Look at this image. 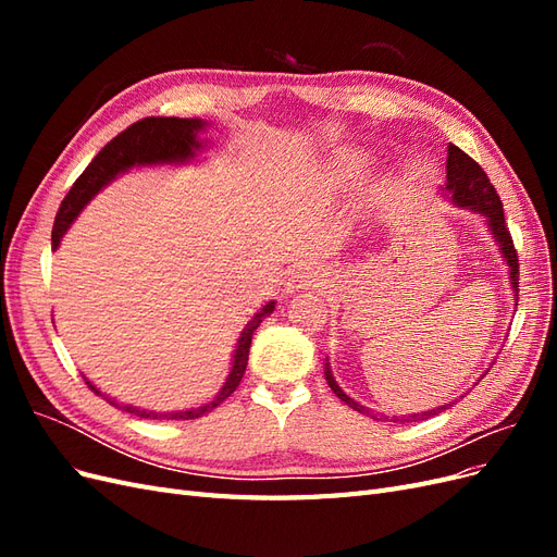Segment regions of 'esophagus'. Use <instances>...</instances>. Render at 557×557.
I'll return each mask as SVG.
<instances>
[{
  "label": "esophagus",
  "mask_w": 557,
  "mask_h": 557,
  "mask_svg": "<svg viewBox=\"0 0 557 557\" xmlns=\"http://www.w3.org/2000/svg\"><path fill=\"white\" fill-rule=\"evenodd\" d=\"M325 283V272L318 264H301L297 272L293 274V278L285 283L288 285V293H297V290H307V288H320Z\"/></svg>",
  "instance_id": "obj_1"
}]
</instances>
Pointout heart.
Listing matches in <instances>:
<instances>
[{
  "label": "heart",
  "instance_id": "b5f03b06",
  "mask_svg": "<svg viewBox=\"0 0 557 557\" xmlns=\"http://www.w3.org/2000/svg\"><path fill=\"white\" fill-rule=\"evenodd\" d=\"M364 170V156L358 153V150H336L327 164V176L334 183H346L350 178H356Z\"/></svg>",
  "mask_w": 557,
  "mask_h": 557
}]
</instances>
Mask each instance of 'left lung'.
Wrapping results in <instances>:
<instances>
[{"instance_id": "left-lung-1", "label": "left lung", "mask_w": 557, "mask_h": 557, "mask_svg": "<svg viewBox=\"0 0 557 557\" xmlns=\"http://www.w3.org/2000/svg\"><path fill=\"white\" fill-rule=\"evenodd\" d=\"M446 193L450 195V199L455 205L462 209H471L481 215H485L487 227H491L495 242L499 244V252L502 258L507 260L509 267V278H511V288L516 293L518 299V252L513 248V239L509 234L507 221H504V209H502V199L495 190V185L487 178V174L481 170V164L471 160L465 150H460L458 146H448V160H446ZM325 379L327 385L332 387V393L339 397L344 404H348L350 409H356L362 416H369L374 420H391V423H418V420H428L436 413H442L446 409H450L455 399L448 404H442V407L430 409V411H420V413H411V416H379L372 409L362 407L356 399H350L339 383L334 381L332 372H330V362H325Z\"/></svg>"}]
</instances>
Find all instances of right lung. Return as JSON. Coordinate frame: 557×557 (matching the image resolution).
<instances>
[{
    "mask_svg": "<svg viewBox=\"0 0 557 557\" xmlns=\"http://www.w3.org/2000/svg\"><path fill=\"white\" fill-rule=\"evenodd\" d=\"M207 127L205 121L199 117H144V121L129 125L125 132L113 137L99 153L95 156V160L86 166L76 183L72 185V190L66 193V197L62 199L60 211L55 215V225H53V250L60 248V242L66 234V230L72 227V223L76 221V215L83 211V207L88 201L109 185L117 174H125L132 166H146V164H183L197 156V150L205 146V141L197 139V134ZM276 301H269L264 305L256 315L248 320V325L244 327L237 348H234V360H232V369L230 376L225 381V385L221 387L211 401L201 404V407L195 409H185V411H146L139 407H129V404H121L115 401L113 397H107L104 393H99L97 387L86 379L90 391H95L97 395H102L109 404H113L115 409H123L127 413H134L139 418H150V420H193L205 416L209 411H213L218 404H223L234 391L246 372L248 364V348L252 342V332H256L262 323V318L274 311Z\"/></svg>",
    "mask_w": 557,
    "mask_h": 557,
    "instance_id": "1",
    "label": "right lung"
}]
</instances>
